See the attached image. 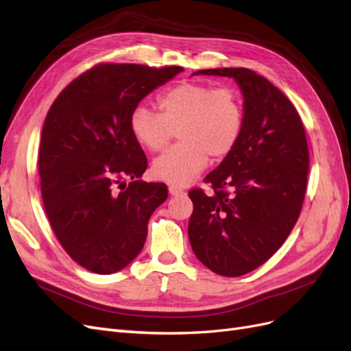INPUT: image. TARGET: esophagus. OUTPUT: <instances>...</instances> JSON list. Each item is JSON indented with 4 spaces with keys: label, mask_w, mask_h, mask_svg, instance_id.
Wrapping results in <instances>:
<instances>
[{
    "label": "esophagus",
    "mask_w": 351,
    "mask_h": 351,
    "mask_svg": "<svg viewBox=\"0 0 351 351\" xmlns=\"http://www.w3.org/2000/svg\"><path fill=\"white\" fill-rule=\"evenodd\" d=\"M169 194L171 195H180L184 194V189L178 185H169Z\"/></svg>",
    "instance_id": "1"
}]
</instances>
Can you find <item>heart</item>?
<instances>
[{"label":"heart","mask_w":351,"mask_h":351,"mask_svg":"<svg viewBox=\"0 0 351 351\" xmlns=\"http://www.w3.org/2000/svg\"><path fill=\"white\" fill-rule=\"evenodd\" d=\"M159 112L137 106L130 117L134 140L152 153L175 137L179 143L153 163V175L172 185H186L211 160L230 156L245 127L243 97L229 86L182 82L157 97Z\"/></svg>","instance_id":"obj_1"}]
</instances>
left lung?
I'll return each instance as SVG.
<instances>
[{
	"label": "left lung",
	"mask_w": 351,
	"mask_h": 351,
	"mask_svg": "<svg viewBox=\"0 0 351 351\" xmlns=\"http://www.w3.org/2000/svg\"><path fill=\"white\" fill-rule=\"evenodd\" d=\"M194 74L233 77L243 93L245 127L239 144L201 188L189 191L192 251L216 274L251 273L285 243L306 194L309 150L291 101L265 77L247 69Z\"/></svg>",
	"instance_id": "left-lung-1"
}]
</instances>
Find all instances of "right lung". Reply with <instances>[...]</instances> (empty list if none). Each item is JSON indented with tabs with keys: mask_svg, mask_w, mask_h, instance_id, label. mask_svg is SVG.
<instances>
[{
	"mask_svg": "<svg viewBox=\"0 0 351 351\" xmlns=\"http://www.w3.org/2000/svg\"><path fill=\"white\" fill-rule=\"evenodd\" d=\"M180 71L175 65H95L62 90L45 118L38 162L43 207L65 252L92 273L125 268L167 198L165 184L140 180L147 157L130 117Z\"/></svg>",
	"mask_w": 351,
	"mask_h": 351,
	"instance_id": "1",
	"label": "right lung"
}]
</instances>
